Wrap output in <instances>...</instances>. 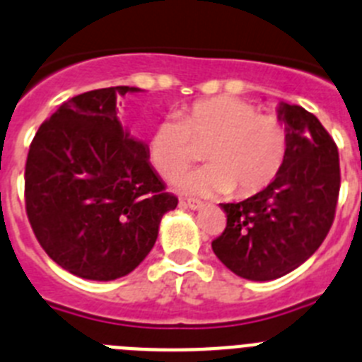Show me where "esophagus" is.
I'll use <instances>...</instances> for the list:
<instances>
[{
  "label": "esophagus",
  "mask_w": 362,
  "mask_h": 362,
  "mask_svg": "<svg viewBox=\"0 0 362 362\" xmlns=\"http://www.w3.org/2000/svg\"><path fill=\"white\" fill-rule=\"evenodd\" d=\"M185 204H187L190 210H203L204 209V203H201V201H197V199H188V201H185Z\"/></svg>",
  "instance_id": "1"
}]
</instances>
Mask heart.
<instances>
[{
  "mask_svg": "<svg viewBox=\"0 0 362 362\" xmlns=\"http://www.w3.org/2000/svg\"><path fill=\"white\" fill-rule=\"evenodd\" d=\"M204 144L209 165L179 177V190L201 197L230 190L252 196L279 174L288 136L276 116L259 114L243 99H201L153 127L146 141L148 161L159 175L172 179L196 161L197 146Z\"/></svg>",
  "mask_w": 362,
  "mask_h": 362,
  "instance_id": "1",
  "label": "heart"
}]
</instances>
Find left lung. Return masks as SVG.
Here are the masks:
<instances>
[{
    "instance_id": "1",
    "label": "left lung",
    "mask_w": 362,
    "mask_h": 362,
    "mask_svg": "<svg viewBox=\"0 0 362 362\" xmlns=\"http://www.w3.org/2000/svg\"><path fill=\"white\" fill-rule=\"evenodd\" d=\"M288 150L276 179L239 203H223L226 228L212 241L221 263L250 281L283 277L305 263L330 232L337 206L339 152L317 117L279 103Z\"/></svg>"
}]
</instances>
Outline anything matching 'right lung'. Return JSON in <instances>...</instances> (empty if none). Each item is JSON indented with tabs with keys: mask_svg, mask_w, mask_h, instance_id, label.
I'll return each mask as SVG.
<instances>
[{
	"mask_svg": "<svg viewBox=\"0 0 362 362\" xmlns=\"http://www.w3.org/2000/svg\"><path fill=\"white\" fill-rule=\"evenodd\" d=\"M110 86L69 99L32 139L25 204L43 250L74 276L114 281L141 264L177 197L165 192L146 143L117 117Z\"/></svg>",
	"mask_w": 362,
	"mask_h": 362,
	"instance_id": "1",
	"label": "right lung"
}]
</instances>
